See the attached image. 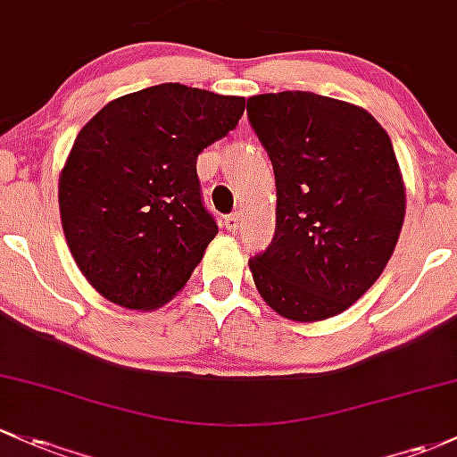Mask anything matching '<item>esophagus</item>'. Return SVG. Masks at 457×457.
<instances>
[{
  "mask_svg": "<svg viewBox=\"0 0 457 457\" xmlns=\"http://www.w3.org/2000/svg\"><path fill=\"white\" fill-rule=\"evenodd\" d=\"M240 223H243V214L240 212L228 214V217H225V228H228L229 232H237V229L240 228Z\"/></svg>",
  "mask_w": 457,
  "mask_h": 457,
  "instance_id": "1",
  "label": "esophagus"
}]
</instances>
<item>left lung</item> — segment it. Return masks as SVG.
Listing matches in <instances>:
<instances>
[{"mask_svg": "<svg viewBox=\"0 0 457 457\" xmlns=\"http://www.w3.org/2000/svg\"><path fill=\"white\" fill-rule=\"evenodd\" d=\"M275 173V237L249 260L282 317L312 323L358 302L388 264L405 217L393 143L373 114L308 90L247 99Z\"/></svg>", "mask_w": 457, "mask_h": 457, "instance_id": "1", "label": "left lung"}]
</instances>
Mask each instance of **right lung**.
Returning <instances> with one entry per match:
<instances>
[{
    "label": "right lung",
    "mask_w": 457,
    "mask_h": 457,
    "mask_svg": "<svg viewBox=\"0 0 457 457\" xmlns=\"http://www.w3.org/2000/svg\"><path fill=\"white\" fill-rule=\"evenodd\" d=\"M243 112L245 97L169 82L114 99L79 129L60 171V219L108 302L147 312L188 282L219 232L197 155Z\"/></svg>",
    "instance_id": "obj_1"
}]
</instances>
